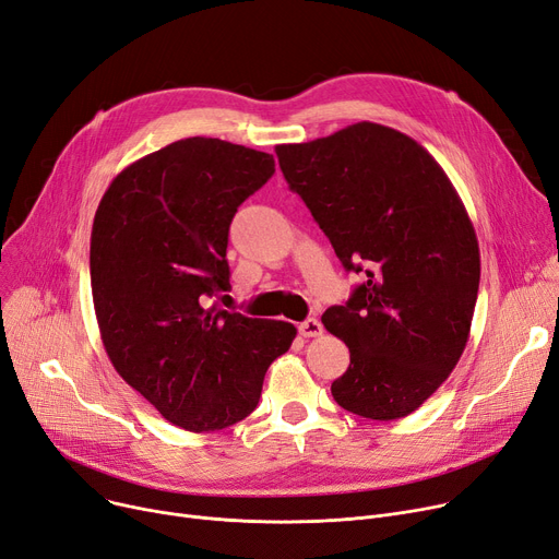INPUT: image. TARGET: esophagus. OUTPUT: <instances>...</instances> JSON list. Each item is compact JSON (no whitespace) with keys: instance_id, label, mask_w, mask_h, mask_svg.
I'll list each match as a JSON object with an SVG mask.
<instances>
[{"instance_id":"34e87169","label":"esophagus","mask_w":559,"mask_h":559,"mask_svg":"<svg viewBox=\"0 0 559 559\" xmlns=\"http://www.w3.org/2000/svg\"><path fill=\"white\" fill-rule=\"evenodd\" d=\"M299 333L304 337H319L321 333H324V326H321L319 319H306L299 324Z\"/></svg>"}]
</instances>
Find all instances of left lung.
<instances>
[{
    "instance_id": "obj_1",
    "label": "left lung",
    "mask_w": 559,
    "mask_h": 559,
    "mask_svg": "<svg viewBox=\"0 0 559 559\" xmlns=\"http://www.w3.org/2000/svg\"><path fill=\"white\" fill-rule=\"evenodd\" d=\"M276 156L344 270L367 276L321 317L350 350L333 399L365 419L413 415L455 369L478 299L480 249L457 190L417 140L373 122Z\"/></svg>"
}]
</instances>
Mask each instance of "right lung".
<instances>
[{"label":"right lung","instance_id":"right-lung-1","mask_svg":"<svg viewBox=\"0 0 559 559\" xmlns=\"http://www.w3.org/2000/svg\"><path fill=\"white\" fill-rule=\"evenodd\" d=\"M274 174V156L186 138L115 176L91 235V283L106 354L174 426L222 430L249 417L295 324L217 310L228 226Z\"/></svg>","mask_w":559,"mask_h":559}]
</instances>
